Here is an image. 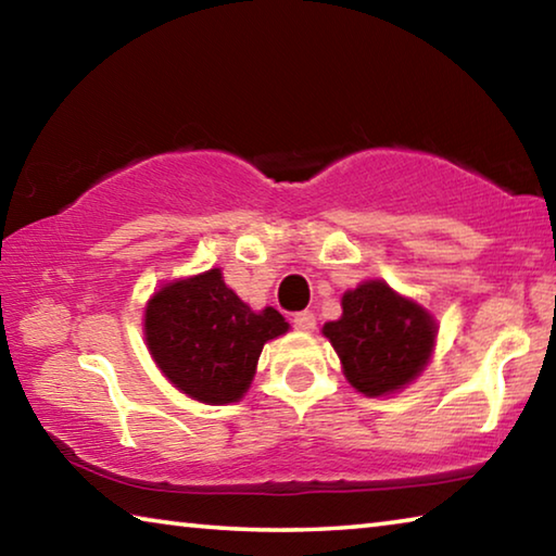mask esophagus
Returning <instances> with one entry per match:
<instances>
[{
    "label": "esophagus",
    "mask_w": 556,
    "mask_h": 556,
    "mask_svg": "<svg viewBox=\"0 0 556 556\" xmlns=\"http://www.w3.org/2000/svg\"><path fill=\"white\" fill-rule=\"evenodd\" d=\"M294 326L299 328V331H314L316 328V316L312 312H299L294 314Z\"/></svg>",
    "instance_id": "34e87169"
}]
</instances>
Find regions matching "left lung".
<instances>
[{
  "label": "left lung",
  "mask_w": 556,
  "mask_h": 556,
  "mask_svg": "<svg viewBox=\"0 0 556 556\" xmlns=\"http://www.w3.org/2000/svg\"><path fill=\"white\" fill-rule=\"evenodd\" d=\"M343 316L324 326V336L357 392L382 397L409 384L427 368L437 341V321L417 301L404 299L388 281H363L343 294Z\"/></svg>",
  "instance_id": "left-lung-1"
}]
</instances>
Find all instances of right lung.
Segmentation results:
<instances>
[{
  "mask_svg": "<svg viewBox=\"0 0 556 556\" xmlns=\"http://www.w3.org/2000/svg\"><path fill=\"white\" fill-rule=\"evenodd\" d=\"M289 331L277 308L252 312L225 287L220 269L168 281L144 312V336L174 388L205 404H230L248 392L267 341Z\"/></svg>",
  "mask_w": 556,
  "mask_h": 556,
  "instance_id": "add662e5",
  "label": "right lung"
}]
</instances>
